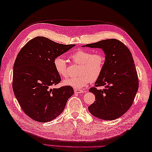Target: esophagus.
<instances>
[{
    "mask_svg": "<svg viewBox=\"0 0 152 152\" xmlns=\"http://www.w3.org/2000/svg\"><path fill=\"white\" fill-rule=\"evenodd\" d=\"M74 92H75V94H79L84 93V91L81 90H74Z\"/></svg>",
    "mask_w": 152,
    "mask_h": 152,
    "instance_id": "obj_1",
    "label": "esophagus"
}]
</instances>
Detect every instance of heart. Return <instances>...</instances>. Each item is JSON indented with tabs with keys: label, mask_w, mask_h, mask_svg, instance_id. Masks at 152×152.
<instances>
[{
	"label": "heart",
	"mask_w": 152,
	"mask_h": 152,
	"mask_svg": "<svg viewBox=\"0 0 152 152\" xmlns=\"http://www.w3.org/2000/svg\"><path fill=\"white\" fill-rule=\"evenodd\" d=\"M74 63L79 64L77 77H70L63 81L64 86L72 87L75 89H82L86 86L90 81L97 80L101 76L104 68L105 57L101 53H93L90 51L78 50L70 55ZM55 71L59 76H68L67 64L64 58L59 56L53 61Z\"/></svg>",
	"instance_id": "1"
}]
</instances>
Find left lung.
Wrapping results in <instances>:
<instances>
[{
    "instance_id": "left-lung-1",
    "label": "left lung",
    "mask_w": 152,
    "mask_h": 152,
    "mask_svg": "<svg viewBox=\"0 0 152 152\" xmlns=\"http://www.w3.org/2000/svg\"><path fill=\"white\" fill-rule=\"evenodd\" d=\"M82 47L100 48L104 51L105 62L95 86L89 91L96 101L88 107L94 116L102 120H114L130 108L138 90L139 80L134 58L128 48L115 39L102 40Z\"/></svg>"
}]
</instances>
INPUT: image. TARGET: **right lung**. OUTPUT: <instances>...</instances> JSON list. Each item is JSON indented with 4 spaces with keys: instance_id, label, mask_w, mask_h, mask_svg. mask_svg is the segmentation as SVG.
I'll list each match as a JSON object with an SVG mask.
<instances>
[{
    "instance_id": "obj_1",
    "label": "right lung",
    "mask_w": 152,
    "mask_h": 152,
    "mask_svg": "<svg viewBox=\"0 0 152 152\" xmlns=\"http://www.w3.org/2000/svg\"><path fill=\"white\" fill-rule=\"evenodd\" d=\"M75 46L37 37L18 53L13 66V90L21 108L32 119L46 123L56 119L73 95L72 87H51L61 80L54 59Z\"/></svg>"
}]
</instances>
